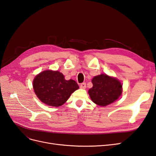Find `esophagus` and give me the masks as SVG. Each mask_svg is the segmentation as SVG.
<instances>
[{
    "label": "esophagus",
    "mask_w": 156,
    "mask_h": 156,
    "mask_svg": "<svg viewBox=\"0 0 156 156\" xmlns=\"http://www.w3.org/2000/svg\"><path fill=\"white\" fill-rule=\"evenodd\" d=\"M86 87H87L86 83H81V84H80V88H82V89L86 88Z\"/></svg>",
    "instance_id": "esophagus-1"
}]
</instances>
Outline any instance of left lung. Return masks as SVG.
<instances>
[{
	"label": "left lung",
	"mask_w": 156,
	"mask_h": 156,
	"mask_svg": "<svg viewBox=\"0 0 156 156\" xmlns=\"http://www.w3.org/2000/svg\"><path fill=\"white\" fill-rule=\"evenodd\" d=\"M92 83L93 87L88 94L92 101L100 106L111 104L120 97L122 85L119 80L101 74L94 77Z\"/></svg>",
	"instance_id": "1"
}]
</instances>
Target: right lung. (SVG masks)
<instances>
[{
  "instance_id": "obj_1",
  "label": "right lung",
  "mask_w": 156,
  "mask_h": 156,
  "mask_svg": "<svg viewBox=\"0 0 156 156\" xmlns=\"http://www.w3.org/2000/svg\"><path fill=\"white\" fill-rule=\"evenodd\" d=\"M33 88L41 101L49 106L59 107L79 86L74 80H65L64 75L58 71L45 70L34 78Z\"/></svg>"
}]
</instances>
